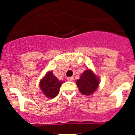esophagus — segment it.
Masks as SVG:
<instances>
[{
  "mask_svg": "<svg viewBox=\"0 0 135 135\" xmlns=\"http://www.w3.org/2000/svg\"><path fill=\"white\" fill-rule=\"evenodd\" d=\"M74 80V77H68V78H67V80L70 81V82H72Z\"/></svg>",
  "mask_w": 135,
  "mask_h": 135,
  "instance_id": "1",
  "label": "esophagus"
}]
</instances>
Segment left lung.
Returning a JSON list of instances; mask_svg holds the SVG:
<instances>
[{"label": "left lung", "instance_id": "8db88e82", "mask_svg": "<svg viewBox=\"0 0 135 135\" xmlns=\"http://www.w3.org/2000/svg\"><path fill=\"white\" fill-rule=\"evenodd\" d=\"M99 83V78L90 69L84 70L79 79L76 82L79 91L82 95L86 96L91 95L96 91Z\"/></svg>", "mask_w": 135, "mask_h": 135}]
</instances>
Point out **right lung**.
Returning a JSON list of instances; mask_svg holds the SVG:
<instances>
[{
    "mask_svg": "<svg viewBox=\"0 0 135 135\" xmlns=\"http://www.w3.org/2000/svg\"><path fill=\"white\" fill-rule=\"evenodd\" d=\"M64 82L53 74V71H49L40 80L39 86L42 93L49 99L55 98L59 94L61 84Z\"/></svg>",
    "mask_w": 135,
    "mask_h": 135,
    "instance_id": "1",
    "label": "right lung"
}]
</instances>
